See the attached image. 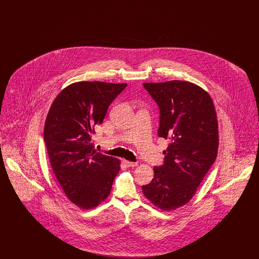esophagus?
Returning <instances> with one entry per match:
<instances>
[{
  "label": "esophagus",
  "mask_w": 259,
  "mask_h": 259,
  "mask_svg": "<svg viewBox=\"0 0 259 259\" xmlns=\"http://www.w3.org/2000/svg\"><path fill=\"white\" fill-rule=\"evenodd\" d=\"M123 163L127 167H136V166H138V163L131 162V161L123 160Z\"/></svg>",
  "instance_id": "obj_1"
}]
</instances>
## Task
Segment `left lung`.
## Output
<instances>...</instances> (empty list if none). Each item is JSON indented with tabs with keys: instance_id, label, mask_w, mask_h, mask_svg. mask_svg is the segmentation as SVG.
<instances>
[{
	"instance_id": "obj_1",
	"label": "left lung",
	"mask_w": 259,
	"mask_h": 259,
	"mask_svg": "<svg viewBox=\"0 0 259 259\" xmlns=\"http://www.w3.org/2000/svg\"><path fill=\"white\" fill-rule=\"evenodd\" d=\"M144 87L160 110L158 135L170 141L164 165L154 167L143 193L162 210L188 203L215 160L219 124L209 93L189 81L146 82Z\"/></svg>"
}]
</instances>
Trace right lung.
I'll list each match as a JSON object with an SVG mask.
<instances>
[{"mask_svg":"<svg viewBox=\"0 0 259 259\" xmlns=\"http://www.w3.org/2000/svg\"><path fill=\"white\" fill-rule=\"evenodd\" d=\"M127 83L78 81L65 87L48 113L44 139L53 172L75 206L94 209L109 197L120 160L97 152L94 127Z\"/></svg>","mask_w":259,"mask_h":259,"instance_id":"1","label":"right lung"}]
</instances>
